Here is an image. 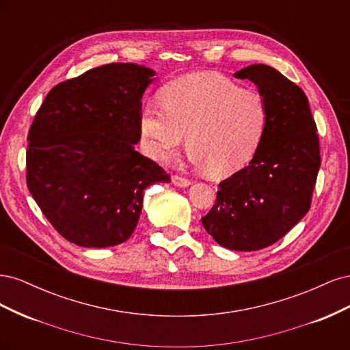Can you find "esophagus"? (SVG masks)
Returning a JSON list of instances; mask_svg holds the SVG:
<instances>
[{
  "instance_id": "34e87169",
  "label": "esophagus",
  "mask_w": 350,
  "mask_h": 350,
  "mask_svg": "<svg viewBox=\"0 0 350 350\" xmlns=\"http://www.w3.org/2000/svg\"><path fill=\"white\" fill-rule=\"evenodd\" d=\"M172 184L176 187H181V188H187L191 185V181L189 179L184 178V176H179V175H174L172 176Z\"/></svg>"
}]
</instances>
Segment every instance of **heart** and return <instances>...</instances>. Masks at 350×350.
Returning <instances> with one entry per match:
<instances>
[{
    "label": "heart",
    "instance_id": "obj_1",
    "mask_svg": "<svg viewBox=\"0 0 350 350\" xmlns=\"http://www.w3.org/2000/svg\"><path fill=\"white\" fill-rule=\"evenodd\" d=\"M162 100L163 107L144 103L139 118L143 147L156 162H166L187 134L194 166L234 174L254 157L267 130L266 96L216 72L169 83Z\"/></svg>",
    "mask_w": 350,
    "mask_h": 350
}]
</instances>
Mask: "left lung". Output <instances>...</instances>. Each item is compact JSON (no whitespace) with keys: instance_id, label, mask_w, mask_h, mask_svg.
I'll return each instance as SVG.
<instances>
[{"instance_id":"1","label":"left lung","mask_w":350,"mask_h":350,"mask_svg":"<svg viewBox=\"0 0 350 350\" xmlns=\"http://www.w3.org/2000/svg\"><path fill=\"white\" fill-rule=\"evenodd\" d=\"M234 76L252 81L266 96L269 124L250 165L219 184L216 204L201 224L224 248L257 251L308 213L320 143L308 98L282 72L254 64Z\"/></svg>"}]
</instances>
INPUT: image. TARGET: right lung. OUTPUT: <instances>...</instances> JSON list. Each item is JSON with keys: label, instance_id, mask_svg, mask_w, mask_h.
Masks as SVG:
<instances>
[{"label": "right lung", "instance_id": "right-lung-1", "mask_svg": "<svg viewBox=\"0 0 350 350\" xmlns=\"http://www.w3.org/2000/svg\"><path fill=\"white\" fill-rule=\"evenodd\" d=\"M156 71L113 62L59 83L29 131L27 188L67 241L108 248L139 224L144 189L171 178L140 154V109Z\"/></svg>", "mask_w": 350, "mask_h": 350}]
</instances>
